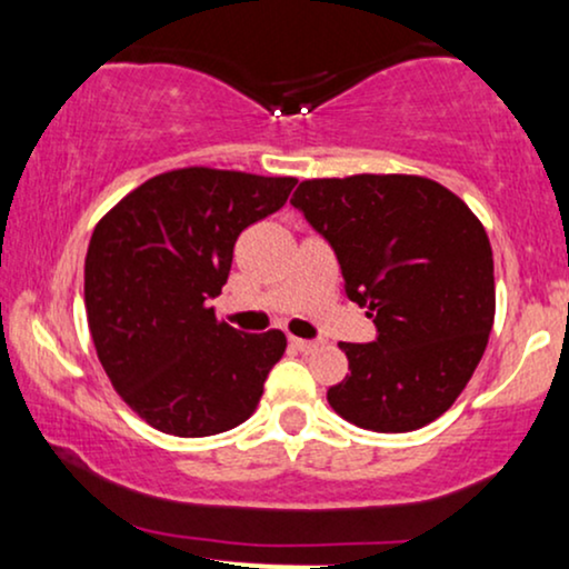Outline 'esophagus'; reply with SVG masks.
I'll return each mask as SVG.
<instances>
[{
    "label": "esophagus",
    "instance_id": "esophagus-1",
    "mask_svg": "<svg viewBox=\"0 0 569 569\" xmlns=\"http://www.w3.org/2000/svg\"><path fill=\"white\" fill-rule=\"evenodd\" d=\"M291 348L299 350V352H316L318 350V342H312V339L291 337Z\"/></svg>",
    "mask_w": 569,
    "mask_h": 569
}]
</instances>
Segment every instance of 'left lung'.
<instances>
[{"label":"left lung","instance_id":"8db88e82","mask_svg":"<svg viewBox=\"0 0 569 569\" xmlns=\"http://www.w3.org/2000/svg\"><path fill=\"white\" fill-rule=\"evenodd\" d=\"M291 206L335 248L345 293L367 307L377 339L339 342L350 375L329 388L342 420L407 433L441 417L479 367L495 323L485 224L426 176L307 179Z\"/></svg>","mask_w":569,"mask_h":569}]
</instances>
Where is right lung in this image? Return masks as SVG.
<instances>
[{
    "label": "right lung",
    "instance_id": "add662e5",
    "mask_svg": "<svg viewBox=\"0 0 569 569\" xmlns=\"http://www.w3.org/2000/svg\"><path fill=\"white\" fill-rule=\"evenodd\" d=\"M293 176L189 166L128 192L96 224L84 310L98 361L141 420L181 439L224 433L257 411L286 335L219 321L234 240L286 206Z\"/></svg>",
    "mask_w": 569,
    "mask_h": 569
}]
</instances>
